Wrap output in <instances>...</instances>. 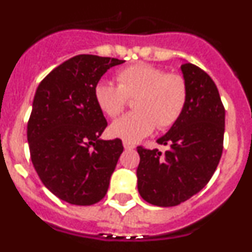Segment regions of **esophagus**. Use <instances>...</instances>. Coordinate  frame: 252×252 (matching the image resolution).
<instances>
[{
  "mask_svg": "<svg viewBox=\"0 0 252 252\" xmlns=\"http://www.w3.org/2000/svg\"><path fill=\"white\" fill-rule=\"evenodd\" d=\"M124 148L126 150H131V149H135V144H132L130 141H124Z\"/></svg>",
  "mask_w": 252,
  "mask_h": 252,
  "instance_id": "obj_1",
  "label": "esophagus"
}]
</instances>
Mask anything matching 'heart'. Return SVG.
<instances>
[{
	"label": "heart",
	"instance_id": "1",
	"mask_svg": "<svg viewBox=\"0 0 252 252\" xmlns=\"http://www.w3.org/2000/svg\"><path fill=\"white\" fill-rule=\"evenodd\" d=\"M117 86L99 81L94 86V99L99 110L108 117H117L133 98L135 111L122 116L110 126L113 137L137 141L158 127L168 130L186 111L189 88L186 78L178 73H166L159 66L139 63L117 73Z\"/></svg>",
	"mask_w": 252,
	"mask_h": 252
}]
</instances>
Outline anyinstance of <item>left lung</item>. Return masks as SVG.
<instances>
[{
    "mask_svg": "<svg viewBox=\"0 0 252 252\" xmlns=\"http://www.w3.org/2000/svg\"><path fill=\"white\" fill-rule=\"evenodd\" d=\"M189 88L179 121L158 140L166 151L137 146V189L159 207L183 203L207 186L223 150L224 107L212 78L192 63L182 64Z\"/></svg>",
    "mask_w": 252,
    "mask_h": 252,
    "instance_id": "left-lung-1",
    "label": "left lung"
}]
</instances>
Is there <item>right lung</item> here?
<instances>
[{
  "mask_svg": "<svg viewBox=\"0 0 252 252\" xmlns=\"http://www.w3.org/2000/svg\"><path fill=\"white\" fill-rule=\"evenodd\" d=\"M124 62L77 55L37 87L28 122L31 161L44 186L62 201L91 206L108 190L124 146L120 139H99L107 121L93 92L102 75Z\"/></svg>",
  "mask_w": 252,
  "mask_h": 252,
  "instance_id": "right-lung-1",
  "label": "right lung"
}]
</instances>
